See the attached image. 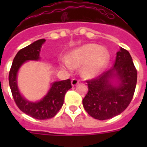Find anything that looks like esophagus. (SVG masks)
Masks as SVG:
<instances>
[{"mask_svg": "<svg viewBox=\"0 0 147 147\" xmlns=\"http://www.w3.org/2000/svg\"><path fill=\"white\" fill-rule=\"evenodd\" d=\"M79 82H80V80H78L77 79H73L71 80V85H72V86H76Z\"/></svg>", "mask_w": 147, "mask_h": 147, "instance_id": "1", "label": "esophagus"}]
</instances>
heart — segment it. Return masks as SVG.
Listing matches in <instances>:
<instances>
[{"label": "heart", "instance_id": "1", "mask_svg": "<svg viewBox=\"0 0 147 147\" xmlns=\"http://www.w3.org/2000/svg\"><path fill=\"white\" fill-rule=\"evenodd\" d=\"M109 58L110 54L106 48L95 43H88L71 51L63 63L68 69L81 66L82 76L92 78L106 67Z\"/></svg>", "mask_w": 147, "mask_h": 147}]
</instances>
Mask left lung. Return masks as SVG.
I'll return each mask as SVG.
<instances>
[{"label":"left lung","mask_w":147,"mask_h":147,"mask_svg":"<svg viewBox=\"0 0 147 147\" xmlns=\"http://www.w3.org/2000/svg\"><path fill=\"white\" fill-rule=\"evenodd\" d=\"M86 82L88 92L82 100L83 107L94 119L106 120L121 114L129 105L137 83V70L129 53L121 48L113 67Z\"/></svg>","instance_id":"8db88e82"}]
</instances>
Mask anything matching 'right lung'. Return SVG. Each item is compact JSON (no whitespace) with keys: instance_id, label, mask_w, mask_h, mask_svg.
I'll use <instances>...</instances> for the list:
<instances>
[{"instance_id":"right-lung-1","label":"right lung","mask_w":147,"mask_h":147,"mask_svg":"<svg viewBox=\"0 0 147 147\" xmlns=\"http://www.w3.org/2000/svg\"><path fill=\"white\" fill-rule=\"evenodd\" d=\"M45 42V39H40L19 51L13 59L9 74L10 89L18 108L26 115L39 120L54 117L63 105L66 92L72 88L70 79L54 82L51 84L47 94L42 99L35 102L28 101L20 94L17 81L18 71L24 62L28 60L37 61L40 59V49Z\"/></svg>"}]
</instances>
